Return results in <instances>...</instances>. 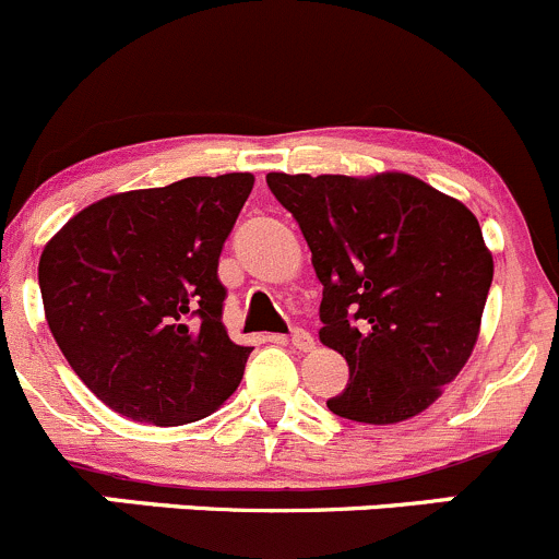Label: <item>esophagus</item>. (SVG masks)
<instances>
[{
    "instance_id": "1",
    "label": "esophagus",
    "mask_w": 559,
    "mask_h": 559,
    "mask_svg": "<svg viewBox=\"0 0 559 559\" xmlns=\"http://www.w3.org/2000/svg\"><path fill=\"white\" fill-rule=\"evenodd\" d=\"M290 345L296 347V350H301V353H309L314 347V340H312V334H309L307 329H293L290 331Z\"/></svg>"
}]
</instances>
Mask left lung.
Listing matches in <instances>:
<instances>
[{
  "label": "left lung",
  "mask_w": 559,
  "mask_h": 559,
  "mask_svg": "<svg viewBox=\"0 0 559 559\" xmlns=\"http://www.w3.org/2000/svg\"><path fill=\"white\" fill-rule=\"evenodd\" d=\"M318 280L320 342L350 367L331 413L396 424L427 411L478 340L491 255L465 203L407 174H269Z\"/></svg>",
  "instance_id": "obj_1"
}]
</instances>
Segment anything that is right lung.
Returning a JSON list of instances; mask_svg holds the SVG:
<instances>
[{
	"instance_id": "add662e5",
	"label": "right lung",
	"mask_w": 559,
	"mask_h": 559,
	"mask_svg": "<svg viewBox=\"0 0 559 559\" xmlns=\"http://www.w3.org/2000/svg\"><path fill=\"white\" fill-rule=\"evenodd\" d=\"M252 185V174H223L119 192L46 245L37 280L48 329L110 411L179 427L241 383L252 347L225 331L217 266Z\"/></svg>"
}]
</instances>
